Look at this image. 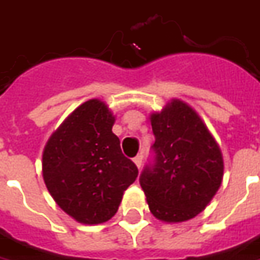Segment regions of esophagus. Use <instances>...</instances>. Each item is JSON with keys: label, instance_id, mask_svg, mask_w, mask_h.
Listing matches in <instances>:
<instances>
[{"label": "esophagus", "instance_id": "obj_1", "mask_svg": "<svg viewBox=\"0 0 260 260\" xmlns=\"http://www.w3.org/2000/svg\"><path fill=\"white\" fill-rule=\"evenodd\" d=\"M142 159H144V155H142V153H138L137 156L134 158V162H135V165H137L138 168L142 167Z\"/></svg>", "mask_w": 260, "mask_h": 260}]
</instances>
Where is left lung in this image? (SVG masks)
I'll use <instances>...</instances> for the list:
<instances>
[{
  "label": "left lung",
  "instance_id": "obj_1",
  "mask_svg": "<svg viewBox=\"0 0 260 260\" xmlns=\"http://www.w3.org/2000/svg\"><path fill=\"white\" fill-rule=\"evenodd\" d=\"M151 123L152 156L139 176L149 209L165 222L192 219L220 186V149L199 115L182 101L153 114Z\"/></svg>",
  "mask_w": 260,
  "mask_h": 260
}]
</instances>
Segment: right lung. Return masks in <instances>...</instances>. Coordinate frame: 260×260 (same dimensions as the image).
I'll return each instance as SVG.
<instances>
[{"instance_id": "add662e5", "label": "right lung", "mask_w": 260, "mask_h": 260, "mask_svg": "<svg viewBox=\"0 0 260 260\" xmlns=\"http://www.w3.org/2000/svg\"><path fill=\"white\" fill-rule=\"evenodd\" d=\"M115 118L104 102L86 101L49 138L42 175L51 197L70 216L86 225L107 222L123 190L138 176L112 132Z\"/></svg>"}]
</instances>
